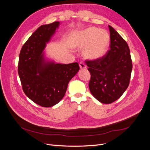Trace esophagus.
Listing matches in <instances>:
<instances>
[{"label":"esophagus","mask_w":150,"mask_h":150,"mask_svg":"<svg viewBox=\"0 0 150 150\" xmlns=\"http://www.w3.org/2000/svg\"><path fill=\"white\" fill-rule=\"evenodd\" d=\"M79 67H80L81 69H84L86 68V66L85 65V64L83 62H79Z\"/></svg>","instance_id":"34e87169"}]
</instances>
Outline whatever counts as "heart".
Wrapping results in <instances>:
<instances>
[{
  "instance_id": "heart-1",
  "label": "heart",
  "mask_w": 150,
  "mask_h": 150,
  "mask_svg": "<svg viewBox=\"0 0 150 150\" xmlns=\"http://www.w3.org/2000/svg\"><path fill=\"white\" fill-rule=\"evenodd\" d=\"M110 42V35L106 31L89 28L75 34L71 44L76 48L86 47L84 56L89 59L97 60L105 56Z\"/></svg>"
}]
</instances>
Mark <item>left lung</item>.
<instances>
[{
    "mask_svg": "<svg viewBox=\"0 0 150 150\" xmlns=\"http://www.w3.org/2000/svg\"><path fill=\"white\" fill-rule=\"evenodd\" d=\"M110 49L97 60H86L91 74L89 88L99 101L110 104L119 99L128 88L132 71L130 51L121 36L108 25Z\"/></svg>",
    "mask_w": 150,
    "mask_h": 150,
    "instance_id": "1",
    "label": "left lung"
}]
</instances>
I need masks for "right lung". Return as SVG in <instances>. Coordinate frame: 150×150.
<instances>
[{
	"label": "right lung",
	"mask_w": 150,
	"mask_h": 150,
	"mask_svg": "<svg viewBox=\"0 0 150 150\" xmlns=\"http://www.w3.org/2000/svg\"><path fill=\"white\" fill-rule=\"evenodd\" d=\"M59 22L42 25L22 46L18 73L24 93L38 105L47 108L64 97L69 81L79 70L78 62L55 64L45 60L43 51Z\"/></svg>",
	"instance_id": "right-lung-1"
}]
</instances>
